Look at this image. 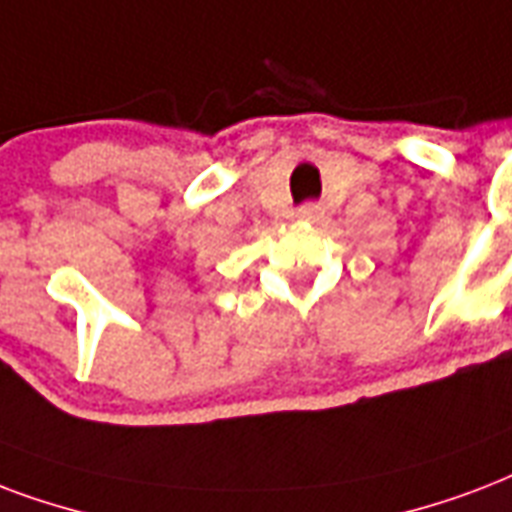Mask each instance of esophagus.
Listing matches in <instances>:
<instances>
[{"label": "esophagus", "instance_id": "1", "mask_svg": "<svg viewBox=\"0 0 512 512\" xmlns=\"http://www.w3.org/2000/svg\"><path fill=\"white\" fill-rule=\"evenodd\" d=\"M322 214H325V209H322L319 204H306V206H300V209H298V220L319 222V220H322Z\"/></svg>", "mask_w": 512, "mask_h": 512}]
</instances>
